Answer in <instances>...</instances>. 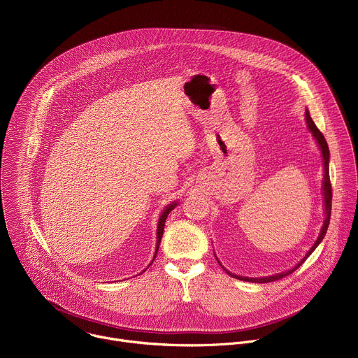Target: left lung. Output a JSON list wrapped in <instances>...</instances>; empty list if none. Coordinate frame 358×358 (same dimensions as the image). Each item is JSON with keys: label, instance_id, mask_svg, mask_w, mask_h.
<instances>
[{"label": "left lung", "instance_id": "left-lung-1", "mask_svg": "<svg viewBox=\"0 0 358 358\" xmlns=\"http://www.w3.org/2000/svg\"><path fill=\"white\" fill-rule=\"evenodd\" d=\"M305 117H306L308 129H309V131L312 133V136L315 137V140H316V143H317V145H319V148H320V151H322L323 165H324V175H323V199H324V215H326V217H324V221H323V227H322V229H320V232H319V236H317L316 242L313 243V246L308 250V253L305 255V257H303L296 266H294L291 270H287V271H284V273H278V274H274V275H268V277H260V278H252V277H250V278H249V277H242V275L232 274V273H229L228 270H225V268L222 267L231 277H235V278H239V280H243V281H252V282H270V281L280 280V278H282V277L291 274L292 271H295V270L308 259V256L316 249V246L322 242V239H323L324 235H326V231H327V227H329V221H330V211H331V185H330V178H329V155H330V154H329L327 143H326L323 134L319 131V129H317L316 124L313 123V120H312V117H310L308 109L305 110ZM217 260H218V259H217ZM218 263H220V262H218ZM220 264H221V263H220ZM221 266H222V264H221Z\"/></svg>", "mask_w": 358, "mask_h": 358}]
</instances>
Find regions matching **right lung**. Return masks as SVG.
<instances>
[{
	"label": "right lung",
	"instance_id": "obj_1",
	"mask_svg": "<svg viewBox=\"0 0 358 358\" xmlns=\"http://www.w3.org/2000/svg\"><path fill=\"white\" fill-rule=\"evenodd\" d=\"M178 206V203L175 201V203H171L165 210H164V213L161 214V217H159V221H158V228H157V249H155V255H154V259H155V256H157V252H158V249H159V243H161V239H162V234H164V227H165V221H166V217H168V214L175 208Z\"/></svg>",
	"mask_w": 358,
	"mask_h": 358
}]
</instances>
